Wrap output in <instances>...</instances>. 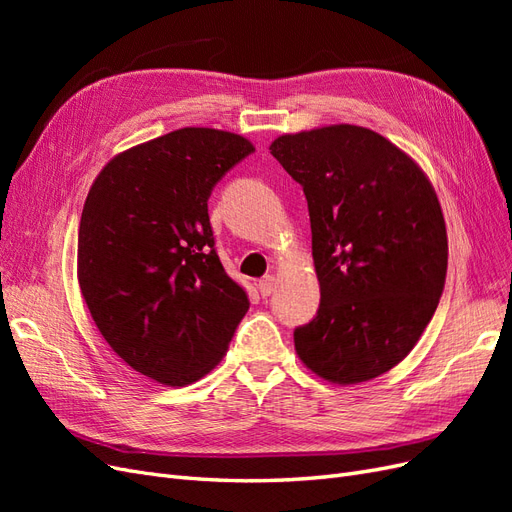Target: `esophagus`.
Masks as SVG:
<instances>
[{"instance_id": "esophagus-1", "label": "esophagus", "mask_w": 512, "mask_h": 512, "mask_svg": "<svg viewBox=\"0 0 512 512\" xmlns=\"http://www.w3.org/2000/svg\"><path fill=\"white\" fill-rule=\"evenodd\" d=\"M275 290V277L273 275H265L262 280H258V292L260 297H271V292Z\"/></svg>"}]
</instances>
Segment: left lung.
I'll return each instance as SVG.
<instances>
[{"label": "left lung", "instance_id": "left-lung-1", "mask_svg": "<svg viewBox=\"0 0 512 512\" xmlns=\"http://www.w3.org/2000/svg\"><path fill=\"white\" fill-rule=\"evenodd\" d=\"M269 149L303 188L320 282V307L294 329V348L329 382L376 378L414 348L440 303L448 243L438 196L367 128L286 134Z\"/></svg>", "mask_w": 512, "mask_h": 512}]
</instances>
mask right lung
<instances>
[{
	"label": "right lung",
	"mask_w": 512,
	"mask_h": 512,
	"mask_svg": "<svg viewBox=\"0 0 512 512\" xmlns=\"http://www.w3.org/2000/svg\"><path fill=\"white\" fill-rule=\"evenodd\" d=\"M250 153L239 134L181 128L119 153L87 194L81 292L108 346L151 380L203 378L250 307L222 267L207 205Z\"/></svg>",
	"instance_id": "obj_1"
}]
</instances>
